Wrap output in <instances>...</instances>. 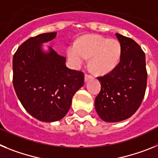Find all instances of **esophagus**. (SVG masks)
Listing matches in <instances>:
<instances>
[{
  "mask_svg": "<svg viewBox=\"0 0 158 158\" xmlns=\"http://www.w3.org/2000/svg\"><path fill=\"white\" fill-rule=\"evenodd\" d=\"M92 77H93V76H92V75L87 74V73H86V74L85 75V81H87L89 79H90V78H92Z\"/></svg>",
  "mask_w": 158,
  "mask_h": 158,
  "instance_id": "obj_1",
  "label": "esophagus"
}]
</instances>
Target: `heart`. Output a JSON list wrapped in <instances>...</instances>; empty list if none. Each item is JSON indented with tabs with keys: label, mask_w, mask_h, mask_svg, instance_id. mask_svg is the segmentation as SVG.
<instances>
[{
	"label": "heart",
	"mask_w": 158,
	"mask_h": 158,
	"mask_svg": "<svg viewBox=\"0 0 158 158\" xmlns=\"http://www.w3.org/2000/svg\"><path fill=\"white\" fill-rule=\"evenodd\" d=\"M67 56L75 68H79L90 58L95 72L106 73L117 65L121 56L120 43L115 39L89 35L79 40L67 50Z\"/></svg>",
	"instance_id": "obj_1"
}]
</instances>
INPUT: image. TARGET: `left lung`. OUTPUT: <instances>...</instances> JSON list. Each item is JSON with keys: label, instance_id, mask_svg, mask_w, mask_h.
Wrapping results in <instances>:
<instances>
[{"label": "left lung", "instance_id": "1", "mask_svg": "<svg viewBox=\"0 0 158 158\" xmlns=\"http://www.w3.org/2000/svg\"><path fill=\"white\" fill-rule=\"evenodd\" d=\"M115 35L121 45L120 61L111 72L97 77L101 89L95 99L99 116L110 123L125 120L136 112L147 84L144 51L131 38Z\"/></svg>", "mask_w": 158, "mask_h": 158}]
</instances>
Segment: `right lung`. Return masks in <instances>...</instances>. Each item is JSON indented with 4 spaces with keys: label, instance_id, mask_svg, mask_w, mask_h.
I'll use <instances>...</instances> for the list:
<instances>
[{
    "label": "right lung",
    "instance_id": "add662e5",
    "mask_svg": "<svg viewBox=\"0 0 158 158\" xmlns=\"http://www.w3.org/2000/svg\"><path fill=\"white\" fill-rule=\"evenodd\" d=\"M56 32L29 38L18 47L12 59L14 89L25 110L43 122L63 118L70 108L73 95L84 85L81 71L65 66V58L40 44L56 37Z\"/></svg>",
    "mask_w": 158,
    "mask_h": 158
}]
</instances>
